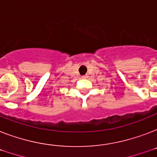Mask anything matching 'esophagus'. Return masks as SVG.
Returning a JSON list of instances; mask_svg holds the SVG:
<instances>
[{
	"mask_svg": "<svg viewBox=\"0 0 157 157\" xmlns=\"http://www.w3.org/2000/svg\"><path fill=\"white\" fill-rule=\"evenodd\" d=\"M81 77H82V78H86V76H82Z\"/></svg>",
	"mask_w": 157,
	"mask_h": 157,
	"instance_id": "34e87169",
	"label": "esophagus"
}]
</instances>
